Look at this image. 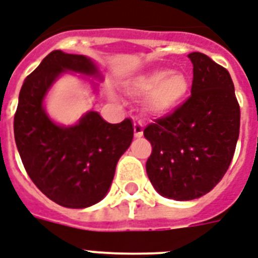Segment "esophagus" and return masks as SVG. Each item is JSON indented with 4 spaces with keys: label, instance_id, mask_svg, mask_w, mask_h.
Here are the masks:
<instances>
[{
    "label": "esophagus",
    "instance_id": "esophagus-1",
    "mask_svg": "<svg viewBox=\"0 0 258 258\" xmlns=\"http://www.w3.org/2000/svg\"><path fill=\"white\" fill-rule=\"evenodd\" d=\"M134 135H135V138L143 137V124L141 121L134 123Z\"/></svg>",
    "mask_w": 258,
    "mask_h": 258
}]
</instances>
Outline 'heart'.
Returning a JSON list of instances; mask_svg holds the SVG:
<instances>
[{
	"instance_id": "heart-1",
	"label": "heart",
	"mask_w": 258,
	"mask_h": 258,
	"mask_svg": "<svg viewBox=\"0 0 258 258\" xmlns=\"http://www.w3.org/2000/svg\"><path fill=\"white\" fill-rule=\"evenodd\" d=\"M189 78L184 72L166 68L149 69L130 81L128 88L143 96V107L154 116H166L181 105L189 92Z\"/></svg>"
}]
</instances>
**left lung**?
<instances>
[{"instance_id":"obj_1","label":"left lung","mask_w":258,"mask_h":258,"mask_svg":"<svg viewBox=\"0 0 258 258\" xmlns=\"http://www.w3.org/2000/svg\"><path fill=\"white\" fill-rule=\"evenodd\" d=\"M190 97L143 134L153 146L146 172L164 198L199 199L221 181L239 135V105L229 72L202 52H190Z\"/></svg>"}]
</instances>
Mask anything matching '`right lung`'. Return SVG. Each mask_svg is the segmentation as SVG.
I'll use <instances>...</instances> for the list:
<instances>
[{
  "label": "right lung",
  "mask_w": 258,
  "mask_h": 258,
  "mask_svg": "<svg viewBox=\"0 0 258 258\" xmlns=\"http://www.w3.org/2000/svg\"><path fill=\"white\" fill-rule=\"evenodd\" d=\"M81 74L96 93L103 74L93 59L55 50L25 78L15 115V141L25 170L48 199L68 208H86L107 196L116 165L133 142L130 119L111 124L89 111L70 125L52 120L44 100L64 74Z\"/></svg>",
  "instance_id": "add662e5"
}]
</instances>
